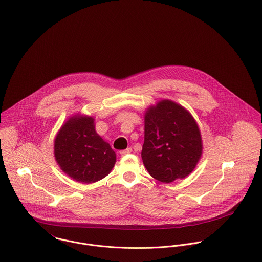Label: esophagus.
<instances>
[{"label":"esophagus","instance_id":"esophagus-1","mask_svg":"<svg viewBox=\"0 0 262 262\" xmlns=\"http://www.w3.org/2000/svg\"><path fill=\"white\" fill-rule=\"evenodd\" d=\"M132 152V148H127V149H125V150H121L120 151V154L121 155H126V154H129V153H131Z\"/></svg>","mask_w":262,"mask_h":262}]
</instances>
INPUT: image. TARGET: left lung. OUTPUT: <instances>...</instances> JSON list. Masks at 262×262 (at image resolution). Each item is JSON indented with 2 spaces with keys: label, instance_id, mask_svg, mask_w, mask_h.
<instances>
[{
  "label": "left lung",
  "instance_id": "1",
  "mask_svg": "<svg viewBox=\"0 0 262 262\" xmlns=\"http://www.w3.org/2000/svg\"><path fill=\"white\" fill-rule=\"evenodd\" d=\"M202 152L199 128L180 105L163 100L145 114L143 163L158 181L184 178L195 168Z\"/></svg>",
  "mask_w": 262,
  "mask_h": 262
}]
</instances>
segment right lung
I'll return each instance as SVG.
<instances>
[{
  "mask_svg": "<svg viewBox=\"0 0 262 262\" xmlns=\"http://www.w3.org/2000/svg\"><path fill=\"white\" fill-rule=\"evenodd\" d=\"M54 147L61 169L82 183L103 179L116 161V154L110 145L96 133L91 117L68 120L59 131Z\"/></svg>",
  "mask_w": 262,
  "mask_h": 262,
  "instance_id": "add662e5",
  "label": "right lung"
}]
</instances>
